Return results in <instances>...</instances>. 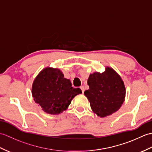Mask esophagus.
I'll use <instances>...</instances> for the list:
<instances>
[{"label": "esophagus", "mask_w": 152, "mask_h": 152, "mask_svg": "<svg viewBox=\"0 0 152 152\" xmlns=\"http://www.w3.org/2000/svg\"><path fill=\"white\" fill-rule=\"evenodd\" d=\"M80 89H82V93H84V91H85V88H84V86H81V87H80Z\"/></svg>", "instance_id": "obj_1"}]
</instances>
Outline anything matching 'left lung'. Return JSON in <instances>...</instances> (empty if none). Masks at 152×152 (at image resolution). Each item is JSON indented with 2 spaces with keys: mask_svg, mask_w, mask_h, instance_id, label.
Returning <instances> with one entry per match:
<instances>
[{
  "mask_svg": "<svg viewBox=\"0 0 152 152\" xmlns=\"http://www.w3.org/2000/svg\"><path fill=\"white\" fill-rule=\"evenodd\" d=\"M89 89L84 92L93 112L101 118L110 115L120 108L125 101V87L121 76L111 67L102 73L90 74Z\"/></svg>",
  "mask_w": 152,
  "mask_h": 152,
  "instance_id": "8db88e82",
  "label": "left lung"
}]
</instances>
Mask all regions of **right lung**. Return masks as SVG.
<instances>
[{"label":"right lung","instance_id":"obj_1","mask_svg":"<svg viewBox=\"0 0 152 152\" xmlns=\"http://www.w3.org/2000/svg\"><path fill=\"white\" fill-rule=\"evenodd\" d=\"M81 93L80 88H72L70 80L64 78L60 69L50 66L40 71L32 86L34 102L49 114H59L66 110L72 100Z\"/></svg>","mask_w":152,"mask_h":152}]
</instances>
